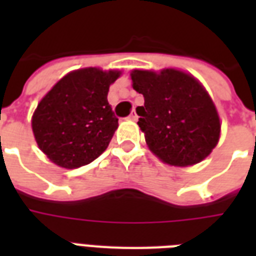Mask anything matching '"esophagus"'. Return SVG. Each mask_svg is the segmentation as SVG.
<instances>
[{
	"mask_svg": "<svg viewBox=\"0 0 256 256\" xmlns=\"http://www.w3.org/2000/svg\"><path fill=\"white\" fill-rule=\"evenodd\" d=\"M136 118H138V116H136V110H132V114L128 116V120H136Z\"/></svg>",
	"mask_w": 256,
	"mask_h": 256,
	"instance_id": "obj_1",
	"label": "esophagus"
}]
</instances>
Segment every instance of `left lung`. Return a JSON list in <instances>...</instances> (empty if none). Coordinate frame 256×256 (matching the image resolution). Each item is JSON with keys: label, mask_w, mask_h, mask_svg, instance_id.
Here are the masks:
<instances>
[{"label": "left lung", "mask_w": 256, "mask_h": 256, "mask_svg": "<svg viewBox=\"0 0 256 256\" xmlns=\"http://www.w3.org/2000/svg\"><path fill=\"white\" fill-rule=\"evenodd\" d=\"M132 88L142 94L136 108L148 148L164 164H199L216 146L220 120L202 84L176 69L132 70Z\"/></svg>", "instance_id": "8db88e82"}]
</instances>
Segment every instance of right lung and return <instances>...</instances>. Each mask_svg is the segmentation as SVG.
<instances>
[{
    "instance_id": "obj_1",
    "label": "right lung",
    "mask_w": 256,
    "mask_h": 256,
    "mask_svg": "<svg viewBox=\"0 0 256 256\" xmlns=\"http://www.w3.org/2000/svg\"><path fill=\"white\" fill-rule=\"evenodd\" d=\"M120 76V70H74L42 98L32 118V128L38 148L53 164L81 168L108 148L118 128L108 92Z\"/></svg>"
}]
</instances>
